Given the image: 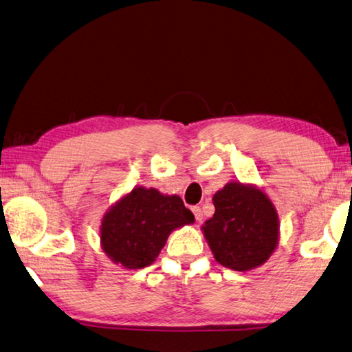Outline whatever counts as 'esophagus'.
<instances>
[{"label": "esophagus", "mask_w": 352, "mask_h": 352, "mask_svg": "<svg viewBox=\"0 0 352 352\" xmlns=\"http://www.w3.org/2000/svg\"><path fill=\"white\" fill-rule=\"evenodd\" d=\"M191 211H193V214H195V217H196V221L197 222H201L202 221V210H201V207H193L191 208Z\"/></svg>", "instance_id": "obj_1"}]
</instances>
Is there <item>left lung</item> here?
<instances>
[{"mask_svg":"<svg viewBox=\"0 0 352 352\" xmlns=\"http://www.w3.org/2000/svg\"><path fill=\"white\" fill-rule=\"evenodd\" d=\"M214 214L202 225L216 261L225 268L250 271L261 267L279 243V216L261 188L228 182L213 196Z\"/></svg>","mask_w":352,"mask_h":352,"instance_id":"8db88e82","label":"left lung"}]
</instances>
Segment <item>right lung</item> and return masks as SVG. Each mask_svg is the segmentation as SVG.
Segmentation results:
<instances>
[{"instance_id":"add662e5","label":"right lung","mask_w":352,"mask_h":352,"mask_svg":"<svg viewBox=\"0 0 352 352\" xmlns=\"http://www.w3.org/2000/svg\"><path fill=\"white\" fill-rule=\"evenodd\" d=\"M193 222L179 196L135 187L104 214L99 236L111 262L141 270L156 261L171 231Z\"/></svg>"}]
</instances>
